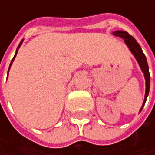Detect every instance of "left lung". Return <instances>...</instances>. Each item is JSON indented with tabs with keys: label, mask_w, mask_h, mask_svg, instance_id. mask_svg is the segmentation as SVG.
<instances>
[{
	"label": "left lung",
	"mask_w": 155,
	"mask_h": 155,
	"mask_svg": "<svg viewBox=\"0 0 155 155\" xmlns=\"http://www.w3.org/2000/svg\"><path fill=\"white\" fill-rule=\"evenodd\" d=\"M113 35L116 36V37H119V38L124 39L125 44L127 46V47L130 50V52L132 53V54L135 56L136 60L137 61V63L139 64L141 71L143 74L144 80H145V94H144V99H143V105L140 108L139 112H141V110L143 109L144 104H145L146 99H147L148 94H149V90H150V74H149V67H148L146 57H145L144 54L143 53V50H142L139 44L137 42V40L131 35H129L127 31L117 30V31L113 32Z\"/></svg>",
	"instance_id": "8db88e82"
}]
</instances>
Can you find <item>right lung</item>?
I'll list each match as a JSON object with an SVG mask.
<instances>
[{
    "label": "right lung",
    "instance_id": "1",
    "mask_svg": "<svg viewBox=\"0 0 155 155\" xmlns=\"http://www.w3.org/2000/svg\"><path fill=\"white\" fill-rule=\"evenodd\" d=\"M22 42H23V40L19 43V45H18V47H17V50H16V53H15V55H14V57L12 58V62H11V64H10V67H9V70H8V75H9V71H10V69H11V66H12V63H13V61H14V59H15L16 55H17V53H18V48L20 47V46H21V44H22ZM7 78H8V76H7Z\"/></svg>",
    "mask_w": 155,
    "mask_h": 155
}]
</instances>
